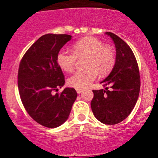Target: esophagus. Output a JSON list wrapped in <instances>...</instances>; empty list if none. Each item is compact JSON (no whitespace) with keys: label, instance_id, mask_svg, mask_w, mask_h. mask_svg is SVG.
Masks as SVG:
<instances>
[{"label":"esophagus","instance_id":"obj_1","mask_svg":"<svg viewBox=\"0 0 158 158\" xmlns=\"http://www.w3.org/2000/svg\"><path fill=\"white\" fill-rule=\"evenodd\" d=\"M76 91H77V93H79V94H80V93H81L82 91H83V89H78V88H77V89H76Z\"/></svg>","mask_w":158,"mask_h":158}]
</instances>
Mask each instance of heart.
<instances>
[{
  "label": "heart",
  "mask_w": 158,
  "mask_h": 158,
  "mask_svg": "<svg viewBox=\"0 0 158 158\" xmlns=\"http://www.w3.org/2000/svg\"><path fill=\"white\" fill-rule=\"evenodd\" d=\"M73 53L60 50L57 54V63L62 70L71 72L74 69L77 58L88 56L87 69L75 72L68 80L69 85L83 89L88 87L100 74H107L112 69L115 62V53L111 48L105 47L101 40L94 37H86L73 46Z\"/></svg>",
  "instance_id": "b5f03b06"
}]
</instances>
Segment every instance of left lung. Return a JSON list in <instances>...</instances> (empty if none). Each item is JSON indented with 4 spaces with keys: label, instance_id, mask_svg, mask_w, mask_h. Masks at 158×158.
Instances as JSON below:
<instances>
[{
    "label": "left lung",
    "instance_id": "obj_1",
    "mask_svg": "<svg viewBox=\"0 0 158 158\" xmlns=\"http://www.w3.org/2000/svg\"><path fill=\"white\" fill-rule=\"evenodd\" d=\"M106 34L115 45V63L111 73L101 82L105 89L93 90L91 107L99 121L114 125L124 120L134 109L140 91V75L131 47L114 33Z\"/></svg>",
    "mask_w": 158,
    "mask_h": 158
}]
</instances>
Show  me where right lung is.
<instances>
[{"label": "right lung", "mask_w": 158, "mask_h": 158, "mask_svg": "<svg viewBox=\"0 0 158 158\" xmlns=\"http://www.w3.org/2000/svg\"><path fill=\"white\" fill-rule=\"evenodd\" d=\"M71 40L69 35L47 34L35 42L22 58L18 70V89L22 104L35 122L55 128L66 121L77 93L65 88V76L57 63V54Z\"/></svg>", "instance_id": "add662e5"}]
</instances>
